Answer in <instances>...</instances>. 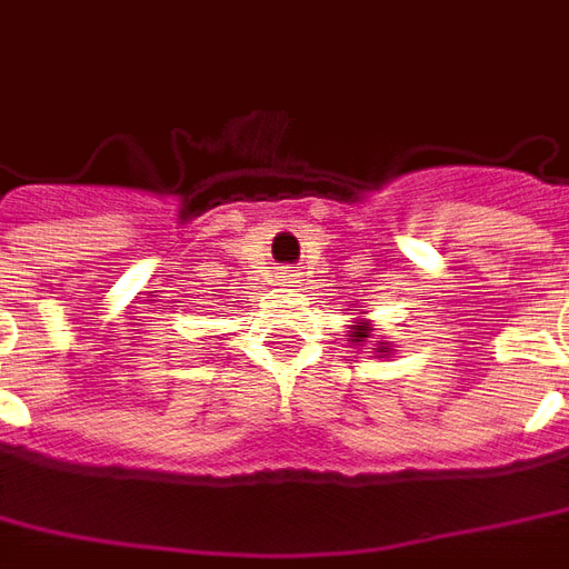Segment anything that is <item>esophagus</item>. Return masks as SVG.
Returning a JSON list of instances; mask_svg holds the SVG:
<instances>
[{"label": "esophagus", "instance_id": "34e87169", "mask_svg": "<svg viewBox=\"0 0 569 569\" xmlns=\"http://www.w3.org/2000/svg\"><path fill=\"white\" fill-rule=\"evenodd\" d=\"M292 277H296V273H286V280H289V283H298V280H292Z\"/></svg>", "mask_w": 569, "mask_h": 569}]
</instances>
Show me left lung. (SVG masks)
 Masks as SVG:
<instances>
[{"instance_id": "obj_1", "label": "left lung", "mask_w": 569, "mask_h": 569, "mask_svg": "<svg viewBox=\"0 0 569 569\" xmlns=\"http://www.w3.org/2000/svg\"><path fill=\"white\" fill-rule=\"evenodd\" d=\"M370 331H373V328H370V322H365V319H361L359 326H352V331H349V340H352L356 347H365L370 338ZM377 352H389V347H382L380 340H377Z\"/></svg>"}]
</instances>
